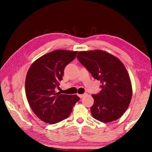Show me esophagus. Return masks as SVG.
I'll return each mask as SVG.
<instances>
[{
    "instance_id": "obj_1",
    "label": "esophagus",
    "mask_w": 152,
    "mask_h": 152,
    "mask_svg": "<svg viewBox=\"0 0 152 152\" xmlns=\"http://www.w3.org/2000/svg\"><path fill=\"white\" fill-rule=\"evenodd\" d=\"M86 94H78V96H79L80 98H82V97H84V96H86Z\"/></svg>"
}]
</instances>
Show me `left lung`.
Masks as SVG:
<instances>
[{
  "label": "left lung",
  "instance_id": "left-lung-1",
  "mask_svg": "<svg viewBox=\"0 0 152 152\" xmlns=\"http://www.w3.org/2000/svg\"><path fill=\"white\" fill-rule=\"evenodd\" d=\"M77 58L102 84L100 93L92 94V116L104 123L121 118L129 107L132 95L131 81L122 62L113 55L98 49L79 51Z\"/></svg>",
  "mask_w": 152,
  "mask_h": 152
}]
</instances>
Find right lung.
<instances>
[{"instance_id": "add662e5", "label": "right lung", "mask_w": 152, "mask_h": 152, "mask_svg": "<svg viewBox=\"0 0 152 152\" xmlns=\"http://www.w3.org/2000/svg\"><path fill=\"white\" fill-rule=\"evenodd\" d=\"M77 51L55 50L31 64L26 76V96L32 111L41 121L54 124L66 118L80 99L77 95L61 94L59 85L64 69L75 59Z\"/></svg>"}]
</instances>
